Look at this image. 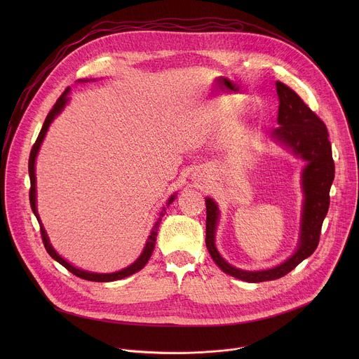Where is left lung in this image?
<instances>
[{
    "mask_svg": "<svg viewBox=\"0 0 359 359\" xmlns=\"http://www.w3.org/2000/svg\"><path fill=\"white\" fill-rule=\"evenodd\" d=\"M276 86L280 100L277 118L280 126L273 130V137L288 147L295 156L306 162L301 176L304 204L297 251L284 263L270 270L245 271L233 267L216 248L215 234L220 213L216 201L206 197V245L212 259L226 274L247 283L281 278L316 251L323 222L328 213L330 189L335 173L332 149L325 123L305 105V102L290 86L278 81Z\"/></svg>",
    "mask_w": 359,
    "mask_h": 359,
    "instance_id": "obj_1",
    "label": "left lung"
}]
</instances>
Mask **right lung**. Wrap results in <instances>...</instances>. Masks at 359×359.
<instances>
[{
	"label": "right lung",
	"mask_w": 359,
	"mask_h": 359,
	"mask_svg": "<svg viewBox=\"0 0 359 359\" xmlns=\"http://www.w3.org/2000/svg\"><path fill=\"white\" fill-rule=\"evenodd\" d=\"M79 82H86V81L79 79ZM69 90H71V88H67V89L64 90V93L58 97L57 104L53 107V109H50V111H49V114L46 115L45 122H43V125H42V129H41V132H39V135H38V137H36V140H35V143H34V146H32V149H31V153H29L28 172H29V180H31V189H29V203H31V209H32V212H34V215H35V217H36V220H38V223H39V227H41V237H42V241H43L45 250L48 251V254L50 255V257H53L54 260H57V262H58L60 264H62L68 271H71L74 276H76V277H79V278H83V280H88V281H96V283H109V281H116V280H121V278H125V277H129V276H132V274L137 273L139 270H142V269L146 266V263L149 262L150 255H151V252H153V248H155L156 236H158V229H159V226H161L162 217H163V216H165V213H166V209L163 208V210L161 212V216H159L158 222L155 223V226H153L151 233H150V236H149V238H147V241H146V245H144V248H143L142 254L139 255V259H137L133 264H130L129 267H126V269H123V270H121V271H116V273H109V274H97V273H90V271H85V270L76 269V267H74L72 264H69L67 260H64V259L61 257V255L54 250V247L50 245L49 238H48V236H46V231H45V229H43V226H42V223H41V220H39L38 212H36L35 159H36V155H38V150H39V147H41V143H42V140H43V137H45V135H46V132H48L49 125L53 123V121L55 119V116H58V115L62 112V109L65 108V105L68 104V100H69L68 93H69ZM175 197H176V193H175V194L168 200V206H169V204H172V203H173Z\"/></svg>",
	"instance_id": "1"
}]
</instances>
